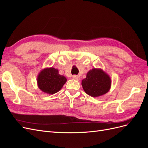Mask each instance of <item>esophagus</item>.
I'll return each instance as SVG.
<instances>
[{
    "label": "esophagus",
    "instance_id": "34e87169",
    "mask_svg": "<svg viewBox=\"0 0 148 148\" xmlns=\"http://www.w3.org/2000/svg\"><path fill=\"white\" fill-rule=\"evenodd\" d=\"M72 78H73V79L77 80V81H78V80L79 79V77H78V76H77V75H73L72 76Z\"/></svg>",
    "mask_w": 148,
    "mask_h": 148
}]
</instances>
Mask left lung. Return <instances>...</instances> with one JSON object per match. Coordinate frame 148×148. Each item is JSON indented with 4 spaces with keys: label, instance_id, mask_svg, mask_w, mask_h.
<instances>
[{
    "label": "left lung",
    "instance_id": "8db88e82",
    "mask_svg": "<svg viewBox=\"0 0 148 148\" xmlns=\"http://www.w3.org/2000/svg\"><path fill=\"white\" fill-rule=\"evenodd\" d=\"M82 84L87 95L92 97H99L109 91L111 79L102 69H93L88 71L86 78L82 80Z\"/></svg>",
    "mask_w": 148,
    "mask_h": 148
}]
</instances>
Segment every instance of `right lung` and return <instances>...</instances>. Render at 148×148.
I'll return each instance as SVG.
<instances>
[{
	"label": "right lung",
	"mask_w": 148,
	"mask_h": 148,
	"mask_svg": "<svg viewBox=\"0 0 148 148\" xmlns=\"http://www.w3.org/2000/svg\"><path fill=\"white\" fill-rule=\"evenodd\" d=\"M66 82V78L59 73V70L53 67L42 70L38 76L39 88L43 92L53 95L60 91Z\"/></svg>",
	"instance_id": "add662e5"
}]
</instances>
